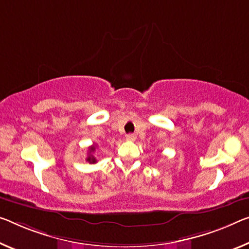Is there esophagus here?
Instances as JSON below:
<instances>
[{
	"label": "esophagus",
	"mask_w": 249,
	"mask_h": 249,
	"mask_svg": "<svg viewBox=\"0 0 249 249\" xmlns=\"http://www.w3.org/2000/svg\"><path fill=\"white\" fill-rule=\"evenodd\" d=\"M125 139L129 141H135L137 139V137L136 135H133V133H128V135L125 136Z\"/></svg>",
	"instance_id": "obj_1"
}]
</instances>
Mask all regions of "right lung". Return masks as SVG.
<instances>
[{
    "label": "right lung",
    "instance_id": "obj_1",
    "mask_svg": "<svg viewBox=\"0 0 249 249\" xmlns=\"http://www.w3.org/2000/svg\"><path fill=\"white\" fill-rule=\"evenodd\" d=\"M95 150V146H91L89 148V154H88V158H87V161H89L90 163H95L97 162V159L94 158V156L92 155Z\"/></svg>",
    "mask_w": 249,
    "mask_h": 249
}]
</instances>
